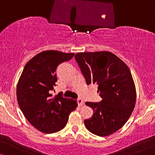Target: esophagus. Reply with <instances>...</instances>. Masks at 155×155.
<instances>
[{
  "mask_svg": "<svg viewBox=\"0 0 155 155\" xmlns=\"http://www.w3.org/2000/svg\"><path fill=\"white\" fill-rule=\"evenodd\" d=\"M78 105L80 106V107H82V106H83L84 104L83 100H82V99H78Z\"/></svg>",
  "mask_w": 155,
  "mask_h": 155,
  "instance_id": "esophagus-1",
  "label": "esophagus"
}]
</instances>
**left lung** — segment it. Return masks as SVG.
Segmentation results:
<instances>
[{"mask_svg": "<svg viewBox=\"0 0 155 155\" xmlns=\"http://www.w3.org/2000/svg\"><path fill=\"white\" fill-rule=\"evenodd\" d=\"M75 58L87 84H98L100 103L86 102L94 115L84 120L93 134L106 137L121 128L130 118L136 102V90L130 69L113 53L80 52Z\"/></svg>", "mask_w": 155, "mask_h": 155, "instance_id": "obj_1", "label": "left lung"}]
</instances>
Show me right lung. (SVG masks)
<instances>
[{
	"label": "right lung",
	"mask_w": 155,
	"mask_h": 155,
	"mask_svg": "<svg viewBox=\"0 0 155 155\" xmlns=\"http://www.w3.org/2000/svg\"><path fill=\"white\" fill-rule=\"evenodd\" d=\"M74 53L44 51L30 59L17 84V99L25 118L38 130L54 133L62 130L77 101L61 95L52 96L57 81L56 68L74 56Z\"/></svg>",
	"instance_id": "1"
}]
</instances>
